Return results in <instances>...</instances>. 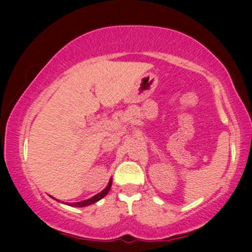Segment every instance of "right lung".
Instances as JSON below:
<instances>
[{
    "instance_id": "add662e5",
    "label": "right lung",
    "mask_w": 252,
    "mask_h": 252,
    "mask_svg": "<svg viewBox=\"0 0 252 252\" xmlns=\"http://www.w3.org/2000/svg\"><path fill=\"white\" fill-rule=\"evenodd\" d=\"M111 185H112V180H110V181H109V185L106 186V188L103 189V190H102L101 192H98L97 195L93 196L92 198L86 199V201L77 202V203H71V204H68V205H71V206H78V208H81V206H87V205L93 204V203H96L97 201H99V199H101V198L104 197V196H105L106 194H108L109 190H110V188H111Z\"/></svg>"
}]
</instances>
